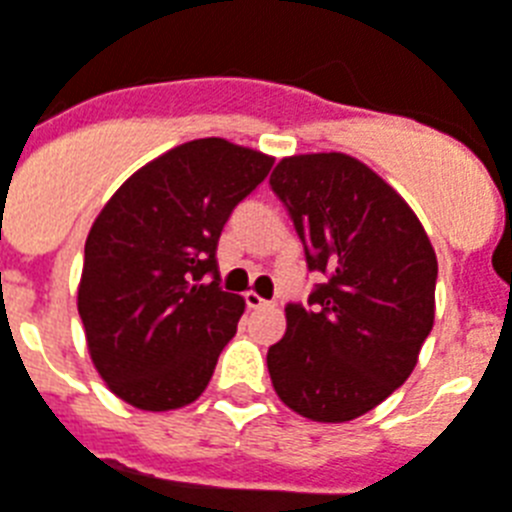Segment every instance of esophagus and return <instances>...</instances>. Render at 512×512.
I'll return each mask as SVG.
<instances>
[{"label":"esophagus","instance_id":"obj_1","mask_svg":"<svg viewBox=\"0 0 512 512\" xmlns=\"http://www.w3.org/2000/svg\"><path fill=\"white\" fill-rule=\"evenodd\" d=\"M245 307H248V310H264V307H269V301L261 299L256 291H248L245 293Z\"/></svg>","mask_w":512,"mask_h":512}]
</instances>
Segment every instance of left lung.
<instances>
[{
	"instance_id": "obj_1",
	"label": "left lung",
	"mask_w": 512,
	"mask_h": 512,
	"mask_svg": "<svg viewBox=\"0 0 512 512\" xmlns=\"http://www.w3.org/2000/svg\"><path fill=\"white\" fill-rule=\"evenodd\" d=\"M323 272L307 304L285 307L267 352L277 398L312 422H350L406 382L435 320L438 259L417 213L342 152L293 154L269 176Z\"/></svg>"
}]
</instances>
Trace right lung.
<instances>
[{"label":"right lung","instance_id":"1","mask_svg":"<svg viewBox=\"0 0 512 512\" xmlns=\"http://www.w3.org/2000/svg\"><path fill=\"white\" fill-rule=\"evenodd\" d=\"M272 162L224 138H197L136 170L98 213L77 310L95 371L117 398L170 411L208 387L245 312L243 296L219 288L216 245Z\"/></svg>","mask_w":512,"mask_h":512}]
</instances>
